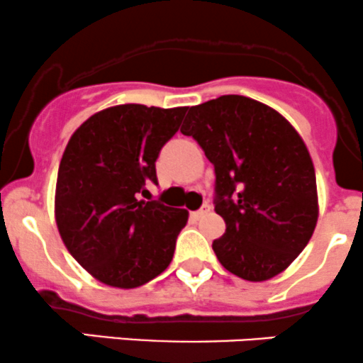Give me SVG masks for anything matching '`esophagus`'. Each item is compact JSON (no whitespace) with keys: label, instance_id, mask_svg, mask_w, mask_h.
Returning a JSON list of instances; mask_svg holds the SVG:
<instances>
[{"label":"esophagus","instance_id":"obj_1","mask_svg":"<svg viewBox=\"0 0 363 363\" xmlns=\"http://www.w3.org/2000/svg\"><path fill=\"white\" fill-rule=\"evenodd\" d=\"M208 213H210V206H208V204H203V206H201L199 210L192 211V217L196 218V220H199V218H203L204 215H208Z\"/></svg>","mask_w":363,"mask_h":363}]
</instances>
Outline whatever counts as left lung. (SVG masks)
I'll return each mask as SVG.
<instances>
[{
	"mask_svg": "<svg viewBox=\"0 0 363 363\" xmlns=\"http://www.w3.org/2000/svg\"><path fill=\"white\" fill-rule=\"evenodd\" d=\"M182 134L215 167V211L225 233L211 247L222 267L252 282L284 272L319 215L314 164L295 127L267 104L222 95L190 107Z\"/></svg>",
	"mask_w": 363,
	"mask_h": 363,
	"instance_id": "obj_1",
	"label": "left lung"
}]
</instances>
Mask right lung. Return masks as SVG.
I'll return each mask as SVG.
<instances>
[{
	"label": "right lung",
	"instance_id": "right-lung-1",
	"mask_svg": "<svg viewBox=\"0 0 363 363\" xmlns=\"http://www.w3.org/2000/svg\"><path fill=\"white\" fill-rule=\"evenodd\" d=\"M186 107L121 104L89 116L61 157L55 217L61 240L91 277L132 289L162 274L189 220L183 208L139 199Z\"/></svg>",
	"mask_w": 363,
	"mask_h": 363
}]
</instances>
